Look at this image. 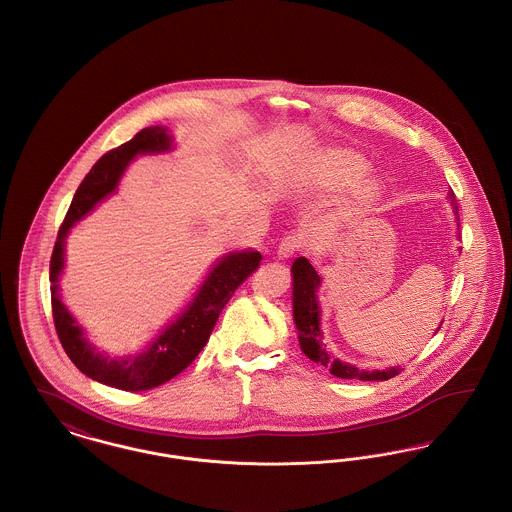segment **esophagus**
<instances>
[{
    "label": "esophagus",
    "instance_id": "34e87169",
    "mask_svg": "<svg viewBox=\"0 0 512 512\" xmlns=\"http://www.w3.org/2000/svg\"><path fill=\"white\" fill-rule=\"evenodd\" d=\"M299 240L295 238V236H288V238H284L282 240V244L278 245V249H276V255H278V259H290L293 253L299 249Z\"/></svg>",
    "mask_w": 512,
    "mask_h": 512
}]
</instances>
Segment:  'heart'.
Returning <instances> with one entry per match:
<instances>
[{"mask_svg":"<svg viewBox=\"0 0 512 512\" xmlns=\"http://www.w3.org/2000/svg\"><path fill=\"white\" fill-rule=\"evenodd\" d=\"M366 171L368 161L361 153L347 147H324L311 159L305 172V184L315 192L340 190L356 182ZM380 190L378 180L363 178L351 190L347 211L363 213L380 197Z\"/></svg>","mask_w":512,"mask_h":512,"instance_id":"1","label":"heart"}]
</instances>
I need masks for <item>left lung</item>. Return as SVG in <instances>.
Here are the masks:
<instances>
[{"mask_svg": "<svg viewBox=\"0 0 512 512\" xmlns=\"http://www.w3.org/2000/svg\"><path fill=\"white\" fill-rule=\"evenodd\" d=\"M447 199L451 201L455 220H459V207L455 194L449 190ZM459 230V228H457ZM322 286V276L318 274L315 265L307 257H297L292 265V303L293 322L297 328V338L301 351L311 359L313 363L326 366L330 374L343 378V380H365V382H380L390 380L395 374H399L401 366H388L382 370H363L355 365H349L334 357L324 343L322 328H320V303H318V290ZM441 328L439 322L436 334Z\"/></svg>", "mask_w": 512, "mask_h": 512, "instance_id": "1", "label": "left lung"}]
</instances>
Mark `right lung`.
Segmentation results:
<instances>
[{
    "instance_id": "obj_1",
    "label": "right lung",
    "mask_w": 512,
    "mask_h": 512,
    "mask_svg": "<svg viewBox=\"0 0 512 512\" xmlns=\"http://www.w3.org/2000/svg\"><path fill=\"white\" fill-rule=\"evenodd\" d=\"M174 147L167 126H149L130 142L105 153L78 186L63 220L49 263L53 322L61 345L74 366L99 384L124 391H146L169 382L194 361L209 341L222 307L245 278L259 267L261 253L253 249L230 251L207 272L194 297L146 349L136 355H109L88 340L84 328L61 301L59 278L65 268L67 236L78 220L88 217L101 201L115 194L122 174L138 155L167 153Z\"/></svg>"
}]
</instances>
